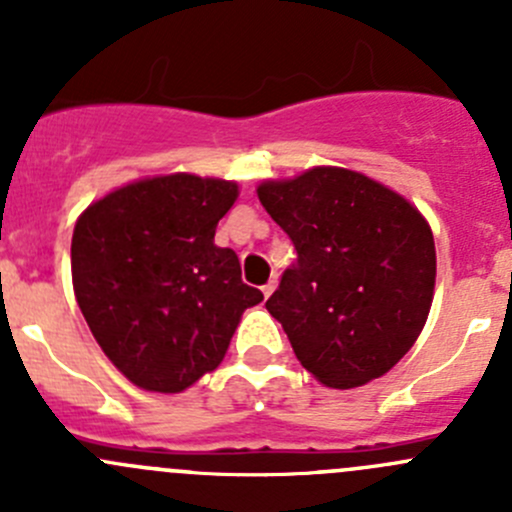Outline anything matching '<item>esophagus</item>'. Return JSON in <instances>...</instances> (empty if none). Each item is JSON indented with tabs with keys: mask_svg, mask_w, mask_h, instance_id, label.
Listing matches in <instances>:
<instances>
[{
	"mask_svg": "<svg viewBox=\"0 0 512 512\" xmlns=\"http://www.w3.org/2000/svg\"><path fill=\"white\" fill-rule=\"evenodd\" d=\"M275 289H277V277H272V280L267 282L265 287H262V294H265V297H270V294L275 292Z\"/></svg>",
	"mask_w": 512,
	"mask_h": 512,
	"instance_id": "esophagus-1",
	"label": "esophagus"
}]
</instances>
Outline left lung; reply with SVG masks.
<instances>
[{
	"mask_svg": "<svg viewBox=\"0 0 512 512\" xmlns=\"http://www.w3.org/2000/svg\"><path fill=\"white\" fill-rule=\"evenodd\" d=\"M297 262L267 312L329 389L384 376L418 339L436 287L431 225L404 195L337 165L257 185Z\"/></svg>",
	"mask_w": 512,
	"mask_h": 512,
	"instance_id": "8db88e82",
	"label": "left lung"
}]
</instances>
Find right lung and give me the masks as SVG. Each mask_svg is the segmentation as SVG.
Instances as JSON below:
<instances>
[{"label": "right lung", "mask_w": 512, "mask_h": 512, "mask_svg": "<svg viewBox=\"0 0 512 512\" xmlns=\"http://www.w3.org/2000/svg\"><path fill=\"white\" fill-rule=\"evenodd\" d=\"M232 180L193 173L133 180L94 200L71 237L81 314L138 389L180 394L218 369L242 312L262 302L240 260L215 245Z\"/></svg>", "instance_id": "1"}]
</instances>
